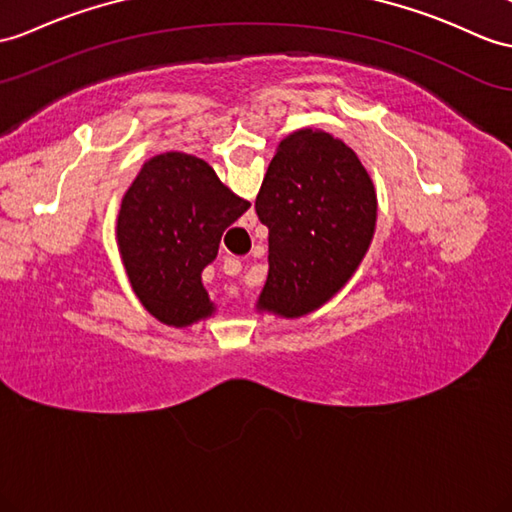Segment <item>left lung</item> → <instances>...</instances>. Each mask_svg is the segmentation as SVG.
Wrapping results in <instances>:
<instances>
[{"mask_svg": "<svg viewBox=\"0 0 512 512\" xmlns=\"http://www.w3.org/2000/svg\"><path fill=\"white\" fill-rule=\"evenodd\" d=\"M269 228L260 308L302 317L352 278L376 226V191L354 149L321 130L280 143L256 197Z\"/></svg>", "mask_w": 512, "mask_h": 512, "instance_id": "1", "label": "left lung"}]
</instances>
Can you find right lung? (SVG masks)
I'll return each instance as SVG.
<instances>
[{
  "label": "right lung",
  "mask_w": 512,
  "mask_h": 512,
  "mask_svg": "<svg viewBox=\"0 0 512 512\" xmlns=\"http://www.w3.org/2000/svg\"><path fill=\"white\" fill-rule=\"evenodd\" d=\"M247 208L202 158L169 152L145 162L121 202L117 241L134 293L158 321L184 328L213 313L202 269Z\"/></svg>",
  "instance_id": "add662e5"
}]
</instances>
